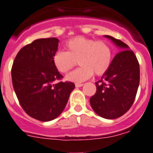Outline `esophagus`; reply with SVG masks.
I'll list each match as a JSON object with an SVG mask.
<instances>
[{
  "label": "esophagus",
  "instance_id": "esophagus-1",
  "mask_svg": "<svg viewBox=\"0 0 153 153\" xmlns=\"http://www.w3.org/2000/svg\"><path fill=\"white\" fill-rule=\"evenodd\" d=\"M83 85V83H76L75 84L76 87H82Z\"/></svg>",
  "mask_w": 153,
  "mask_h": 153
}]
</instances>
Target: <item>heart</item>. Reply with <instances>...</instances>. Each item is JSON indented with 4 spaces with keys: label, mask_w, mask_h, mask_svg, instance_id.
Listing matches in <instances>:
<instances>
[{
    "label": "heart",
    "mask_w": 153,
    "mask_h": 153,
    "mask_svg": "<svg viewBox=\"0 0 153 153\" xmlns=\"http://www.w3.org/2000/svg\"><path fill=\"white\" fill-rule=\"evenodd\" d=\"M66 52L59 51L53 57L54 66L65 74L78 63L80 67L66 76V79L81 83L92 76H101L108 70L112 60V51L106 42L78 36L65 44Z\"/></svg>",
    "instance_id": "heart-1"
}]
</instances>
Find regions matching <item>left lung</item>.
<instances>
[{
    "label": "left lung",
    "instance_id": "1",
    "mask_svg": "<svg viewBox=\"0 0 153 153\" xmlns=\"http://www.w3.org/2000/svg\"><path fill=\"white\" fill-rule=\"evenodd\" d=\"M117 47L108 71L96 82L97 91L90 99L96 114L106 119H114L125 114L132 105L140 79L139 64L135 53L119 39L104 36Z\"/></svg>",
    "mask_w": 153,
    "mask_h": 153
}]
</instances>
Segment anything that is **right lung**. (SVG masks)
<instances>
[{
    "mask_svg": "<svg viewBox=\"0 0 153 153\" xmlns=\"http://www.w3.org/2000/svg\"><path fill=\"white\" fill-rule=\"evenodd\" d=\"M58 45L56 38L36 39L18 52L11 69L13 87L21 106L41 121L56 118L75 88L72 82L55 83L62 78L53 62Z\"/></svg>",
    "mask_w": 153,
    "mask_h": 153,
    "instance_id": "obj_1",
    "label": "right lung"
}]
</instances>
